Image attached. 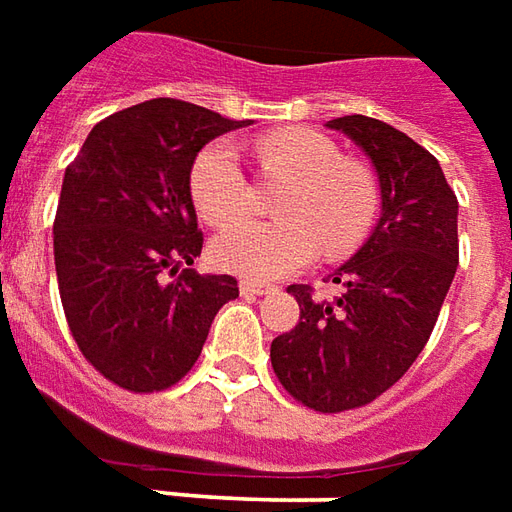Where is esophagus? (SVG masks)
<instances>
[{"label": "esophagus", "instance_id": "34e87169", "mask_svg": "<svg viewBox=\"0 0 512 512\" xmlns=\"http://www.w3.org/2000/svg\"><path fill=\"white\" fill-rule=\"evenodd\" d=\"M239 292H242V295H267V292H273V286L264 284V281L242 278V281H239Z\"/></svg>", "mask_w": 512, "mask_h": 512}]
</instances>
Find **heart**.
I'll return each mask as SVG.
<instances>
[{
  "label": "heart",
  "instance_id": "heart-1",
  "mask_svg": "<svg viewBox=\"0 0 512 512\" xmlns=\"http://www.w3.org/2000/svg\"><path fill=\"white\" fill-rule=\"evenodd\" d=\"M264 173L289 176L292 187L278 201V223L239 220L250 204L248 176L234 146L223 140L201 148L190 170V195L198 215L212 226L231 223L212 242L220 270L245 278H281L306 267L320 248L344 256L369 234L378 212L372 173L314 129H278L256 140Z\"/></svg>",
  "mask_w": 512,
  "mask_h": 512
}]
</instances>
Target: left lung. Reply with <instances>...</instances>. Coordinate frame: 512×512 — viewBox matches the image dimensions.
I'll list each match as a JSON object with an SVG mask.
<instances>
[{
  "label": "left lung",
  "mask_w": 512,
  "mask_h": 512,
  "mask_svg": "<svg viewBox=\"0 0 512 512\" xmlns=\"http://www.w3.org/2000/svg\"><path fill=\"white\" fill-rule=\"evenodd\" d=\"M347 134L378 170L383 215L364 248L333 273L342 292L292 284L300 320L270 344L275 378L320 413L364 408L419 358L458 270V198L438 159L389 123L344 115Z\"/></svg>",
  "instance_id": "left-lung-1"
}]
</instances>
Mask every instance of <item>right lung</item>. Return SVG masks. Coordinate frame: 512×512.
<instances>
[{
    "instance_id": "1",
    "label": "right lung",
    "mask_w": 512,
    "mask_h": 512,
    "mask_svg": "<svg viewBox=\"0 0 512 512\" xmlns=\"http://www.w3.org/2000/svg\"><path fill=\"white\" fill-rule=\"evenodd\" d=\"M248 121L179 99H151L93 126L65 168L54 267L65 320L96 372L134 394L176 386L212 320L239 295L231 275H198L190 195L198 151Z\"/></svg>"
}]
</instances>
